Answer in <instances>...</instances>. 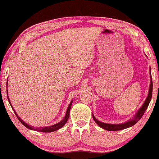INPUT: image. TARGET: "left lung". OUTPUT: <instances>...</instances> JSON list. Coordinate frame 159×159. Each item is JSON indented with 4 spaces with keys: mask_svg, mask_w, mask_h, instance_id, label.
Wrapping results in <instances>:
<instances>
[{
    "mask_svg": "<svg viewBox=\"0 0 159 159\" xmlns=\"http://www.w3.org/2000/svg\"><path fill=\"white\" fill-rule=\"evenodd\" d=\"M151 71V69H150ZM151 72V71H150ZM151 76V83H150V87H149V94H148V96L145 100L144 103L140 109H139V111L137 112L136 115L134 116V117L133 119H132L129 121L126 122L125 123H123V124H108V123H102L100 121H99L98 120H97L95 118V116L93 115V118L95 121L96 122L97 124L99 125V127L102 128L103 129H105L107 130H109V131H116V130H123V129H125L129 127H131V126L134 125V124H136L140 118H142V116L144 115V112L146 111V110L147 109L148 106H149V102L152 99V90H153V83H152V75Z\"/></svg>",
    "mask_w": 159,
    "mask_h": 159,
    "instance_id": "1",
    "label": "left lung"
}]
</instances>
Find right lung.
<instances>
[{
    "instance_id": "add662e5",
    "label": "right lung",
    "mask_w": 159,
    "mask_h": 159,
    "mask_svg": "<svg viewBox=\"0 0 159 159\" xmlns=\"http://www.w3.org/2000/svg\"><path fill=\"white\" fill-rule=\"evenodd\" d=\"M7 99H8V101L10 102V105H11V107L13 109V111H14L15 114L16 115V116L17 117V118L19 119V120L22 123V124L25 126V127H26L29 129H30V130H36V131H39V132H42V133H50V132H53V131H55L58 130V129L61 128V127H63V126L65 125V123L67 122V120H68L69 119V113H70V109H71V104H72V102H71V103H70V104L68 107V108H67V110H66V115L65 116H64V119L61 120V121L59 122L58 123H56V124L53 125H51V126H48V127H44V128H34L33 126H31L29 125L28 124H26V123L25 122H24L21 119V118L19 117V116L17 114V113L15 112V111L14 110V109H13V107L12 106L11 103H10V99H9V98H8V93H7Z\"/></svg>"
}]
</instances>
